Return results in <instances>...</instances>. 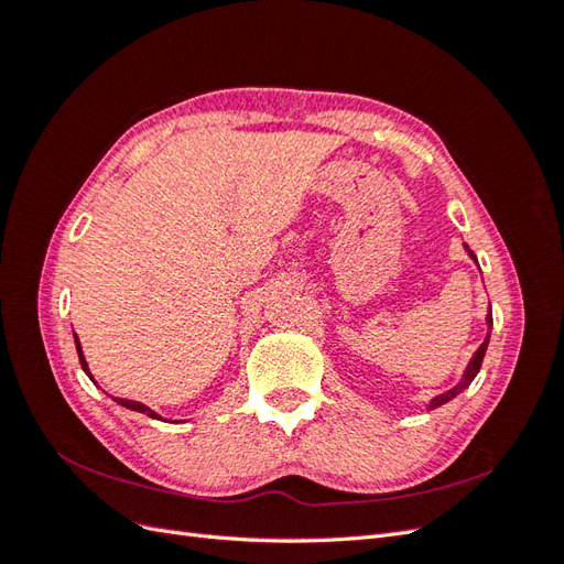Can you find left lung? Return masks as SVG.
Instances as JSON below:
<instances>
[{
	"label": "left lung",
	"mask_w": 564,
	"mask_h": 564,
	"mask_svg": "<svg viewBox=\"0 0 564 564\" xmlns=\"http://www.w3.org/2000/svg\"><path fill=\"white\" fill-rule=\"evenodd\" d=\"M468 249V247H466ZM468 253H470V259L477 263V259H475V253L468 249ZM487 327L491 329V308H489V313H487ZM487 346H489V334L485 336V340H482V346L475 350V355L470 357V362H468V367H466V371H464V379H460L454 388H449L447 392H442V395H437V398H433L431 400V404H429V409H435V406H440V404H445V402H449V400H454L458 392H464L470 383H473V379L477 377V371H480V367H482V360H485V352H487Z\"/></svg>",
	"instance_id": "8db88e82"
}]
</instances>
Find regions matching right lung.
Returning a JSON list of instances; mask_svg holds the SVG:
<instances>
[{
  "label": "right lung",
  "mask_w": 564,
  "mask_h": 564,
  "mask_svg": "<svg viewBox=\"0 0 564 564\" xmlns=\"http://www.w3.org/2000/svg\"><path fill=\"white\" fill-rule=\"evenodd\" d=\"M75 346H77V355H79V365H82V369L87 371V377L91 379V371H89V365H87V360H84V352H82V344H79V338H77V334H75ZM117 404H122V406H127V409H131V412H141V414H148L150 419H162L158 412H152L150 406H145L143 402H133V400H122V398H112Z\"/></svg>",
  "instance_id": "right-lung-1"
}]
</instances>
